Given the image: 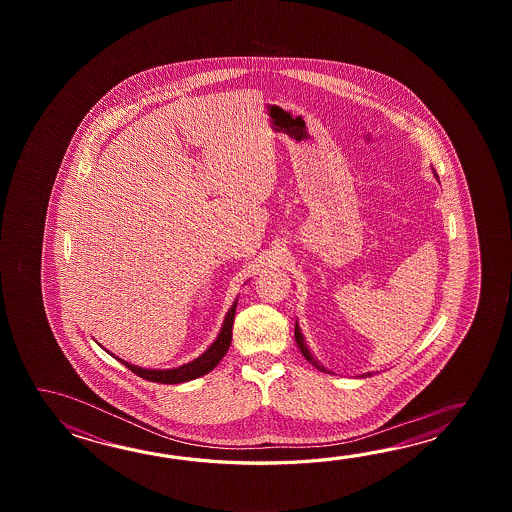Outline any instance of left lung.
Here are the masks:
<instances>
[{"instance_id":"8db88e82","label":"left lung","mask_w":512,"mask_h":512,"mask_svg":"<svg viewBox=\"0 0 512 512\" xmlns=\"http://www.w3.org/2000/svg\"><path fill=\"white\" fill-rule=\"evenodd\" d=\"M294 338H296V344H298V348H300V351H302V355H304L307 362H311V364L315 366L316 370L324 371V373H333V371H329L327 368H324V366L318 362V359H316L315 355L311 353V349H309V346L305 344V338L304 335H302V329H300V326H298V322L294 324ZM371 375H373V373L368 371V373H362V375H359V377H371Z\"/></svg>"}]
</instances>
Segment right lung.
Here are the masks:
<instances>
[{
  "mask_svg": "<svg viewBox=\"0 0 512 512\" xmlns=\"http://www.w3.org/2000/svg\"><path fill=\"white\" fill-rule=\"evenodd\" d=\"M236 305H238V298L234 300V304L230 305L223 326L219 329L218 337L208 346L205 353H201L197 359L186 362L183 366L177 368H170V370H148V368H141L130 364L126 360L115 357L113 353H109L111 357L119 360L120 364H124L128 370L133 371L135 375H139L146 381L159 382V384H181V382L194 381L197 377H203L210 371L214 370L219 364V360L225 357V353L229 351L230 342H232V326H234V313H236Z\"/></svg>",
  "mask_w": 512,
  "mask_h": 512,
  "instance_id": "add662e5",
  "label": "right lung"
}]
</instances>
